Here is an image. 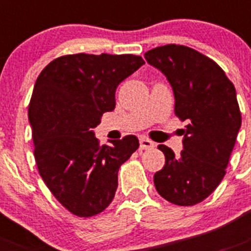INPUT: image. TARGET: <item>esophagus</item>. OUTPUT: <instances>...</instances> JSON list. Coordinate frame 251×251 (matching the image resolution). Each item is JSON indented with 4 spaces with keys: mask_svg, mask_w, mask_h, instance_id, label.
Instances as JSON below:
<instances>
[{
    "mask_svg": "<svg viewBox=\"0 0 251 251\" xmlns=\"http://www.w3.org/2000/svg\"><path fill=\"white\" fill-rule=\"evenodd\" d=\"M139 147H141V150H150V148L154 147V143L146 137H141L139 138Z\"/></svg>",
    "mask_w": 251,
    "mask_h": 251,
    "instance_id": "1",
    "label": "esophagus"
}]
</instances>
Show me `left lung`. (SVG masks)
<instances>
[{"label":"left lung","mask_w":251,"mask_h":251,"mask_svg":"<svg viewBox=\"0 0 251 251\" xmlns=\"http://www.w3.org/2000/svg\"><path fill=\"white\" fill-rule=\"evenodd\" d=\"M145 57L166 75L174 89L175 114L188 123L178 157L158 146L166 163L154 174V186L171 203L194 206L210 196L226 174L241 126L235 86L214 60L187 46H158Z\"/></svg>","instance_id":"left-lung-1"}]
</instances>
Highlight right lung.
Returning <instances> with one entry per match:
<instances>
[{
    "label": "right lung",
    "mask_w": 251,
    "mask_h": 251,
    "mask_svg": "<svg viewBox=\"0 0 251 251\" xmlns=\"http://www.w3.org/2000/svg\"><path fill=\"white\" fill-rule=\"evenodd\" d=\"M145 64L141 56L64 55L40 73L28 104L37 170L51 194L79 217L104 211L119 167L139 147L136 136L100 146L93 128L115 108V90Z\"/></svg>",
    "instance_id": "obj_1"
}]
</instances>
